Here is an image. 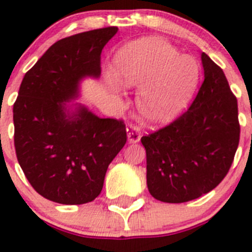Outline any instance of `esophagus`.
Masks as SVG:
<instances>
[{
    "label": "esophagus",
    "mask_w": 252,
    "mask_h": 252,
    "mask_svg": "<svg viewBox=\"0 0 252 252\" xmlns=\"http://www.w3.org/2000/svg\"><path fill=\"white\" fill-rule=\"evenodd\" d=\"M140 134L139 128L135 126H129L126 128V138H128V142L129 143H138L140 140Z\"/></svg>",
    "instance_id": "34e87169"
}]
</instances>
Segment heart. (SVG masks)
<instances>
[{"label":"heart","mask_w":252,"mask_h":252,"mask_svg":"<svg viewBox=\"0 0 252 252\" xmlns=\"http://www.w3.org/2000/svg\"><path fill=\"white\" fill-rule=\"evenodd\" d=\"M114 78L124 88H140L137 109L149 126L172 123L191 104L201 81V65L168 42L151 38L122 47L114 58ZM115 88L113 80H108Z\"/></svg>","instance_id":"b5f03b06"}]
</instances>
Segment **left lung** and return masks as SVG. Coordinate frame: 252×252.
Here are the masks:
<instances>
[{"label":"left lung","instance_id":"obj_1","mask_svg":"<svg viewBox=\"0 0 252 252\" xmlns=\"http://www.w3.org/2000/svg\"><path fill=\"white\" fill-rule=\"evenodd\" d=\"M203 80L189 109L142 137L152 196L182 203L212 191L227 174L240 139L237 100L220 66L201 54Z\"/></svg>","mask_w":252,"mask_h":252}]
</instances>
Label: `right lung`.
I'll list each match as a JSON object with an SVG mask.
<instances>
[{
  "label": "right lung",
  "mask_w": 252,
  "mask_h": 252,
  "mask_svg": "<svg viewBox=\"0 0 252 252\" xmlns=\"http://www.w3.org/2000/svg\"><path fill=\"white\" fill-rule=\"evenodd\" d=\"M118 27L59 40L25 74L13 104L17 160L36 192L61 205L94 201L126 142L123 122L75 101L83 80L100 78V54Z\"/></svg>",
  "instance_id": "1"
}]
</instances>
